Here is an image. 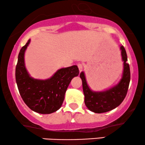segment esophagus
Wrapping results in <instances>:
<instances>
[{"label": "esophagus", "instance_id": "esophagus-1", "mask_svg": "<svg viewBox=\"0 0 145 145\" xmlns=\"http://www.w3.org/2000/svg\"><path fill=\"white\" fill-rule=\"evenodd\" d=\"M78 69H79V71L80 72H81L82 71V69H83V66H82V64H78Z\"/></svg>", "mask_w": 145, "mask_h": 145}]
</instances>
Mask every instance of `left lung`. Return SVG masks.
<instances>
[{"label":"left lung","mask_w":145,"mask_h":145,"mask_svg":"<svg viewBox=\"0 0 145 145\" xmlns=\"http://www.w3.org/2000/svg\"><path fill=\"white\" fill-rule=\"evenodd\" d=\"M123 72L120 82L111 89L105 91L95 92L90 89L86 82L84 72L80 77L82 79V89L84 95V103L89 109L95 113L110 111L119 106L127 95L131 80L130 67L127 61V55L123 46H121Z\"/></svg>","instance_id":"left-lung-1"}]
</instances>
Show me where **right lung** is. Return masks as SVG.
Instances as JSON below:
<instances>
[{"label": "right lung", "mask_w": 145, "mask_h": 145, "mask_svg": "<svg viewBox=\"0 0 145 145\" xmlns=\"http://www.w3.org/2000/svg\"><path fill=\"white\" fill-rule=\"evenodd\" d=\"M31 40L22 46L18 56L15 76L19 93L25 104L33 111L50 114L61 108L71 80L79 74L76 65L58 70L50 78L35 79L24 65V52Z\"/></svg>", "instance_id": "obj_1"}]
</instances>
